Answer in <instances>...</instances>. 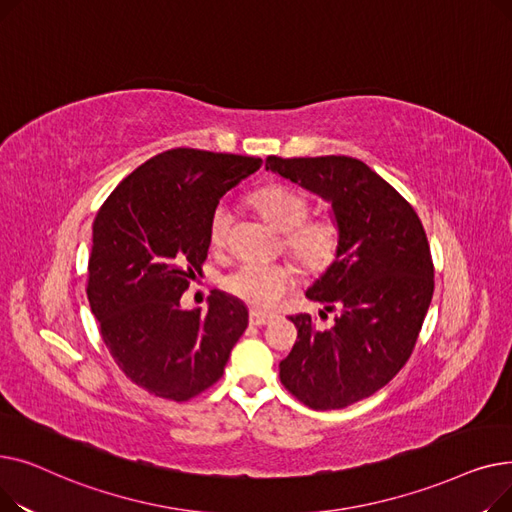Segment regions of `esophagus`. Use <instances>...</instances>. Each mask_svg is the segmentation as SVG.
I'll return each instance as SVG.
<instances>
[{"label": "esophagus", "instance_id": "34e87169", "mask_svg": "<svg viewBox=\"0 0 512 512\" xmlns=\"http://www.w3.org/2000/svg\"><path fill=\"white\" fill-rule=\"evenodd\" d=\"M272 319H274L272 313H261V311H251L249 315V321L253 326H267Z\"/></svg>", "mask_w": 512, "mask_h": 512}]
</instances>
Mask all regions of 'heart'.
Returning a JSON list of instances; mask_svg holds the SVG:
<instances>
[{
    "mask_svg": "<svg viewBox=\"0 0 512 512\" xmlns=\"http://www.w3.org/2000/svg\"><path fill=\"white\" fill-rule=\"evenodd\" d=\"M253 207L274 228L284 232V249L305 272H326L334 263L340 242V222L330 213L309 215L307 197L288 184H267L251 195ZM230 215L224 205L213 209L209 218V242L224 247ZM294 284V270L288 263L247 261L226 274L222 286L232 297L255 309H272Z\"/></svg>",
    "mask_w": 512,
    "mask_h": 512,
    "instance_id": "obj_1",
    "label": "heart"
}]
</instances>
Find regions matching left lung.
<instances>
[{
  "label": "left lung",
  "mask_w": 512,
  "mask_h": 512,
  "mask_svg": "<svg viewBox=\"0 0 512 512\" xmlns=\"http://www.w3.org/2000/svg\"><path fill=\"white\" fill-rule=\"evenodd\" d=\"M265 170L330 201L342 228L334 263L305 292L336 311L334 324L315 328L311 315H290L299 336L280 380L315 411L344 409L409 361L434 294L429 242L409 201L361 159L270 155Z\"/></svg>",
  "instance_id": "obj_1"
}]
</instances>
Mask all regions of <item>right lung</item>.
Masks as SVG:
<instances>
[{"label":"right lung","instance_id":"1","mask_svg":"<svg viewBox=\"0 0 512 512\" xmlns=\"http://www.w3.org/2000/svg\"><path fill=\"white\" fill-rule=\"evenodd\" d=\"M259 157L170 149L151 157L105 199L93 222L87 297L126 378L176 402L222 378L249 311L213 290L209 307H180L209 251L220 199L261 168Z\"/></svg>","mask_w":512,"mask_h":512}]
</instances>
